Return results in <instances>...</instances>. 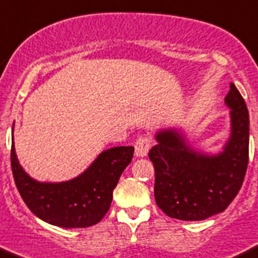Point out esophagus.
Returning <instances> with one entry per match:
<instances>
[{
  "mask_svg": "<svg viewBox=\"0 0 258 258\" xmlns=\"http://www.w3.org/2000/svg\"><path fill=\"white\" fill-rule=\"evenodd\" d=\"M150 137L143 135V136H139V139L135 143V155L139 156V158H144V156L148 155L149 149L151 145Z\"/></svg>",
  "mask_w": 258,
  "mask_h": 258,
  "instance_id": "1",
  "label": "esophagus"
}]
</instances>
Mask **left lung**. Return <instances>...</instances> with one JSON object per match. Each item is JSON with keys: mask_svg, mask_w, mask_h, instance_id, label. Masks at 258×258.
<instances>
[{"mask_svg": "<svg viewBox=\"0 0 258 258\" xmlns=\"http://www.w3.org/2000/svg\"><path fill=\"white\" fill-rule=\"evenodd\" d=\"M225 104L230 108L232 131L216 155L195 151L178 130L156 134L158 144L149 151L155 169L154 196L170 218L205 220L225 210L242 187L248 164L249 117L234 84Z\"/></svg>", "mask_w": 258, "mask_h": 258, "instance_id": "obj_1", "label": "left lung"}]
</instances>
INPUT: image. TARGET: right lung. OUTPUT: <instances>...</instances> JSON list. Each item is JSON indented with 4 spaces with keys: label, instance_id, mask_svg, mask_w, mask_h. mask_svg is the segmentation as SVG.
<instances>
[{
    "label": "right lung",
    "instance_id": "right-lung-1",
    "mask_svg": "<svg viewBox=\"0 0 258 258\" xmlns=\"http://www.w3.org/2000/svg\"><path fill=\"white\" fill-rule=\"evenodd\" d=\"M134 150L132 146L108 149L79 177L47 183L29 177L19 164L13 137L11 168L20 196L34 215L56 227L86 228L99 223L108 213L113 189L131 163Z\"/></svg>",
    "mask_w": 258,
    "mask_h": 258
}]
</instances>
